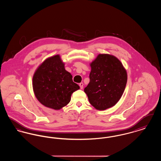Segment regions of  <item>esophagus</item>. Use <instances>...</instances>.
Returning a JSON list of instances; mask_svg holds the SVG:
<instances>
[{
  "mask_svg": "<svg viewBox=\"0 0 161 161\" xmlns=\"http://www.w3.org/2000/svg\"><path fill=\"white\" fill-rule=\"evenodd\" d=\"M79 86H80V89H83V83H80L79 84Z\"/></svg>",
  "mask_w": 161,
  "mask_h": 161,
  "instance_id": "obj_1",
  "label": "esophagus"
}]
</instances>
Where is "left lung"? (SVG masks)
Returning a JSON list of instances; mask_svg holds the SVG:
<instances>
[{
  "label": "left lung",
  "instance_id": "obj_1",
  "mask_svg": "<svg viewBox=\"0 0 161 161\" xmlns=\"http://www.w3.org/2000/svg\"><path fill=\"white\" fill-rule=\"evenodd\" d=\"M91 66L90 81L84 89L89 103L100 110L115 106L122 97L127 81L123 64L114 55L99 54Z\"/></svg>",
  "mask_w": 161,
  "mask_h": 161
}]
</instances>
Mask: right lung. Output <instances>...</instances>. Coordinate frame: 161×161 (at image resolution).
I'll return each mask as SVG.
<instances>
[{
    "label": "right lung",
    "instance_id": "add662e5",
    "mask_svg": "<svg viewBox=\"0 0 161 161\" xmlns=\"http://www.w3.org/2000/svg\"><path fill=\"white\" fill-rule=\"evenodd\" d=\"M32 86L40 103L55 110L66 106L72 93L80 89L64 69L59 55L47 58L38 67L33 76Z\"/></svg>",
    "mask_w": 161,
    "mask_h": 161
}]
</instances>
